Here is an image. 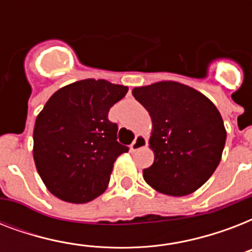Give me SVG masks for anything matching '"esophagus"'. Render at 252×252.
I'll list each match as a JSON object with an SVG mask.
<instances>
[{"instance_id":"1","label":"esophagus","mask_w":252,"mask_h":252,"mask_svg":"<svg viewBox=\"0 0 252 252\" xmlns=\"http://www.w3.org/2000/svg\"><path fill=\"white\" fill-rule=\"evenodd\" d=\"M146 146V138L145 136H142V134H137L136 138H134V141L130 144V150L132 152H137L138 149H141Z\"/></svg>"}]
</instances>
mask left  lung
<instances>
[{
    "instance_id": "8db88e82",
    "label": "left lung",
    "mask_w": 252,
    "mask_h": 252,
    "mask_svg": "<svg viewBox=\"0 0 252 252\" xmlns=\"http://www.w3.org/2000/svg\"><path fill=\"white\" fill-rule=\"evenodd\" d=\"M132 94L149 112L153 165L144 179L156 191L186 196L199 189L219 166L226 129L217 107L187 85L162 81L134 87Z\"/></svg>"
}]
</instances>
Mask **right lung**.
<instances>
[{"mask_svg":"<svg viewBox=\"0 0 252 252\" xmlns=\"http://www.w3.org/2000/svg\"><path fill=\"white\" fill-rule=\"evenodd\" d=\"M126 93V86L89 78L61 87L45 103L33 128V161L56 197L84 204L106 191L114 162L128 152L116 141L108 111Z\"/></svg>","mask_w":252,"mask_h":252,"instance_id":"right-lung-1","label":"right lung"}]
</instances>
